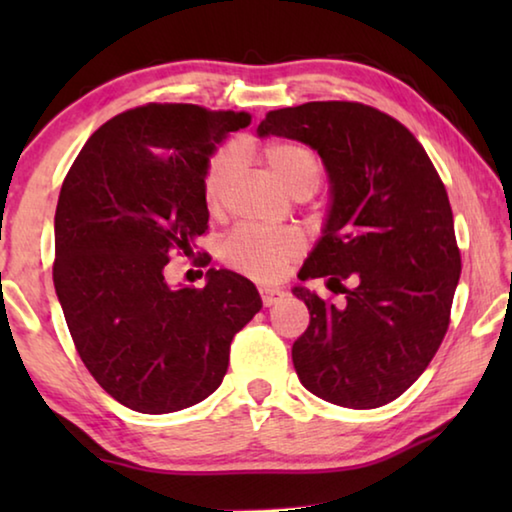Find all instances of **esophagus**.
I'll list each match as a JSON object with an SVG mask.
<instances>
[{
    "label": "esophagus",
    "instance_id": "obj_1",
    "mask_svg": "<svg viewBox=\"0 0 512 512\" xmlns=\"http://www.w3.org/2000/svg\"><path fill=\"white\" fill-rule=\"evenodd\" d=\"M259 298H262L264 307H273L284 298V291L277 289V287H262V289H259Z\"/></svg>",
    "mask_w": 512,
    "mask_h": 512
}]
</instances>
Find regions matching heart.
I'll list each match as a JSON object with an SVG mask.
<instances>
[{"label":"heart","instance_id":"heart-1","mask_svg":"<svg viewBox=\"0 0 512 512\" xmlns=\"http://www.w3.org/2000/svg\"><path fill=\"white\" fill-rule=\"evenodd\" d=\"M262 158L273 176L293 196H309L320 183V160L307 144L293 140H271L262 146ZM241 151L235 144L212 155L203 176V203L212 216L223 214L225 196L239 169ZM305 235L296 228L259 230L239 225L221 241L219 255L225 264L259 282H275L287 266L305 253Z\"/></svg>","mask_w":512,"mask_h":512}]
</instances>
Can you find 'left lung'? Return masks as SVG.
I'll use <instances>...</instances> for the list:
<instances>
[{
  "mask_svg": "<svg viewBox=\"0 0 512 512\" xmlns=\"http://www.w3.org/2000/svg\"><path fill=\"white\" fill-rule=\"evenodd\" d=\"M257 133L309 144L332 185L325 232L298 277H327L345 305L293 289L309 309L291 350L302 386L348 409L397 400L443 343L461 277L443 180L409 128L359 101L271 110Z\"/></svg>",
  "mask_w": 512,
  "mask_h": 512,
  "instance_id": "1",
  "label": "left lung"
}]
</instances>
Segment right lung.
Masks as SVG:
<instances>
[{
  "instance_id": "1",
  "label": "right lung",
  "mask_w": 512,
  "mask_h": 512,
  "mask_svg": "<svg viewBox=\"0 0 512 512\" xmlns=\"http://www.w3.org/2000/svg\"><path fill=\"white\" fill-rule=\"evenodd\" d=\"M248 124V112L146 103L106 121L67 171L56 296L85 368L128 409L171 413L212 395L232 339L262 309L255 284L232 271L210 268L203 289L164 280L169 259L207 230L210 155Z\"/></svg>"
}]
</instances>
